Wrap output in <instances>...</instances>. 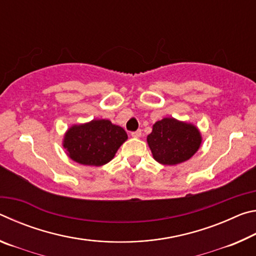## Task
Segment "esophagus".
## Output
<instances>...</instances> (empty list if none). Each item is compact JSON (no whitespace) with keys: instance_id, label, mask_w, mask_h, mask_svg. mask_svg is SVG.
<instances>
[{"instance_id":"obj_1","label":"esophagus","mask_w":256,"mask_h":256,"mask_svg":"<svg viewBox=\"0 0 256 256\" xmlns=\"http://www.w3.org/2000/svg\"><path fill=\"white\" fill-rule=\"evenodd\" d=\"M131 136H132V138H140L142 136L141 130H138V131H136V132H132Z\"/></svg>"}]
</instances>
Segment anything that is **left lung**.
I'll list each match as a JSON object with an SVG mask.
<instances>
[{
  "mask_svg": "<svg viewBox=\"0 0 256 256\" xmlns=\"http://www.w3.org/2000/svg\"><path fill=\"white\" fill-rule=\"evenodd\" d=\"M146 142L156 162L175 166L196 154L202 144V136L192 123L164 118L154 124Z\"/></svg>",
  "mask_w": 256,
  "mask_h": 256,
  "instance_id": "obj_1",
  "label": "left lung"
}]
</instances>
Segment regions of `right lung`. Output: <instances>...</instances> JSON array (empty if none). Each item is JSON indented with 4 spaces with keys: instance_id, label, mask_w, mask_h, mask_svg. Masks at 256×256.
Returning a JSON list of instances; mask_svg holds the SVG:
<instances>
[{
    "instance_id": "obj_1",
    "label": "right lung",
    "mask_w": 256,
    "mask_h": 256,
    "mask_svg": "<svg viewBox=\"0 0 256 256\" xmlns=\"http://www.w3.org/2000/svg\"><path fill=\"white\" fill-rule=\"evenodd\" d=\"M126 140L123 128L108 120H92L68 128L63 148L73 162L98 167L110 162Z\"/></svg>"
}]
</instances>
